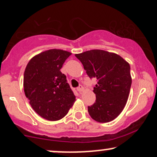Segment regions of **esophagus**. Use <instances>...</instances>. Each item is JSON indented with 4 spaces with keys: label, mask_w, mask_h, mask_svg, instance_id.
Returning <instances> with one entry per match:
<instances>
[{
    "label": "esophagus",
    "mask_w": 157,
    "mask_h": 157,
    "mask_svg": "<svg viewBox=\"0 0 157 157\" xmlns=\"http://www.w3.org/2000/svg\"><path fill=\"white\" fill-rule=\"evenodd\" d=\"M77 91L80 92V93H81V92L83 91V86H82V85H80V86H79L77 88Z\"/></svg>",
    "instance_id": "esophagus-1"
}]
</instances>
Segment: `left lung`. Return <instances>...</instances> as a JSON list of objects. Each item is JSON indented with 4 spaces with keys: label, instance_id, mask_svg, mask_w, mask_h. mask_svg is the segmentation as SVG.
<instances>
[{
    "label": "left lung",
    "instance_id": "1",
    "mask_svg": "<svg viewBox=\"0 0 157 157\" xmlns=\"http://www.w3.org/2000/svg\"><path fill=\"white\" fill-rule=\"evenodd\" d=\"M75 56L83 64L90 78H96V102L88 106L91 118L98 122L112 121L125 106L131 86L130 64L120 55L94 49Z\"/></svg>",
    "mask_w": 157,
    "mask_h": 157
}]
</instances>
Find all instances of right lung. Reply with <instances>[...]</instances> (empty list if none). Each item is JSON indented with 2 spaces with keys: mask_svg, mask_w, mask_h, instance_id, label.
Masks as SVG:
<instances>
[{
  "mask_svg": "<svg viewBox=\"0 0 157 157\" xmlns=\"http://www.w3.org/2000/svg\"><path fill=\"white\" fill-rule=\"evenodd\" d=\"M71 52L50 49L33 57L26 65L23 86L32 108L48 121L64 118L76 100L60 70Z\"/></svg>",
  "mask_w": 157,
  "mask_h": 157,
  "instance_id": "right-lung-1",
  "label": "right lung"
}]
</instances>
